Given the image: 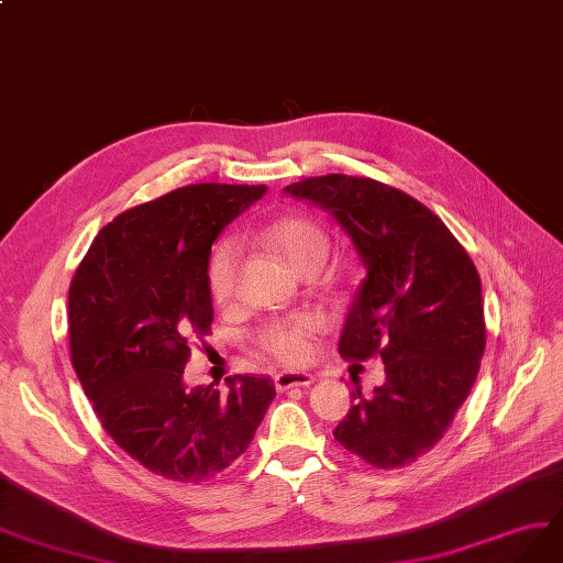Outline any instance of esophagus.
Masks as SVG:
<instances>
[{"instance_id":"esophagus-1","label":"esophagus","mask_w":563,"mask_h":563,"mask_svg":"<svg viewBox=\"0 0 563 563\" xmlns=\"http://www.w3.org/2000/svg\"><path fill=\"white\" fill-rule=\"evenodd\" d=\"M313 380L316 378L306 371H283L274 378L278 391H285L289 387H308V385H313Z\"/></svg>"}]
</instances>
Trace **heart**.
Listing matches in <instances>:
<instances>
[{"instance_id":"b5f03b06","label":"heart","mask_w":563,"mask_h":563,"mask_svg":"<svg viewBox=\"0 0 563 563\" xmlns=\"http://www.w3.org/2000/svg\"><path fill=\"white\" fill-rule=\"evenodd\" d=\"M262 239L276 250V253L301 274L308 266H322L329 255V239L324 229L313 220L301 216H287L264 227ZM241 250L236 241H222L213 250L211 264H208V287L218 303H227L234 297L236 274H239ZM320 327L316 316H295L287 320H276L266 324L257 334V345L274 360L299 366L313 355V334Z\"/></svg>"}]
</instances>
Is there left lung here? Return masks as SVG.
<instances>
[{
	"label": "left lung",
	"instance_id": "1",
	"mask_svg": "<svg viewBox=\"0 0 563 563\" xmlns=\"http://www.w3.org/2000/svg\"><path fill=\"white\" fill-rule=\"evenodd\" d=\"M283 192L334 216L366 268L339 352L380 355L385 383L352 391L334 439L371 466L412 464L443 439L481 368V276L443 220L397 187L329 174Z\"/></svg>",
	"mask_w": 563,
	"mask_h": 563
}]
</instances>
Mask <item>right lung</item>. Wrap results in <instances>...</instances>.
<instances>
[{
    "label": "right lung",
    "instance_id": "add662e5",
    "mask_svg": "<svg viewBox=\"0 0 563 563\" xmlns=\"http://www.w3.org/2000/svg\"><path fill=\"white\" fill-rule=\"evenodd\" d=\"M266 185H185L101 229L69 287V347L101 427L141 466L203 483L236 462L276 397L266 376L187 387L190 341L211 331V245Z\"/></svg>",
    "mask_w": 563,
    "mask_h": 563
}]
</instances>
